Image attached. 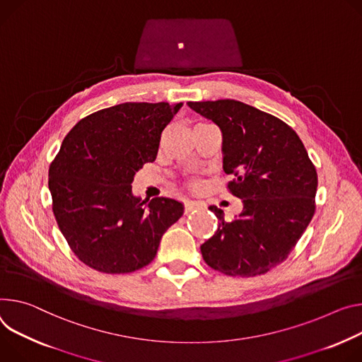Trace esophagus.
<instances>
[{
  "mask_svg": "<svg viewBox=\"0 0 362 362\" xmlns=\"http://www.w3.org/2000/svg\"><path fill=\"white\" fill-rule=\"evenodd\" d=\"M201 206H202V204H199V202L186 201V202H185V212L189 214V212H192V211H194V209H198V208H201Z\"/></svg>",
  "mask_w": 362,
  "mask_h": 362,
  "instance_id": "esophagus-1",
  "label": "esophagus"
}]
</instances>
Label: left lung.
Masks as SVG:
<instances>
[{
	"mask_svg": "<svg viewBox=\"0 0 362 362\" xmlns=\"http://www.w3.org/2000/svg\"><path fill=\"white\" fill-rule=\"evenodd\" d=\"M222 131L228 190L243 212L201 245L206 264L226 276L266 274L288 257L315 214L317 173L296 131L274 115L235 100L187 103Z\"/></svg>",
	"mask_w": 362,
	"mask_h": 362,
	"instance_id": "left-lung-1",
	"label": "left lung"
}]
</instances>
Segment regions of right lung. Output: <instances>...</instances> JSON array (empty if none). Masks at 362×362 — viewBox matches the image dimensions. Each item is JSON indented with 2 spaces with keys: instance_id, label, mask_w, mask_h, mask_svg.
<instances>
[{
  "instance_id": "obj_1",
  "label": "right lung",
  "mask_w": 362,
  "mask_h": 362,
  "mask_svg": "<svg viewBox=\"0 0 362 362\" xmlns=\"http://www.w3.org/2000/svg\"><path fill=\"white\" fill-rule=\"evenodd\" d=\"M182 105L119 104L85 117L64 137L49 168L53 214L88 267L108 274L146 267L183 215L179 201H141L131 192L136 172L156 160L163 129Z\"/></svg>"
}]
</instances>
